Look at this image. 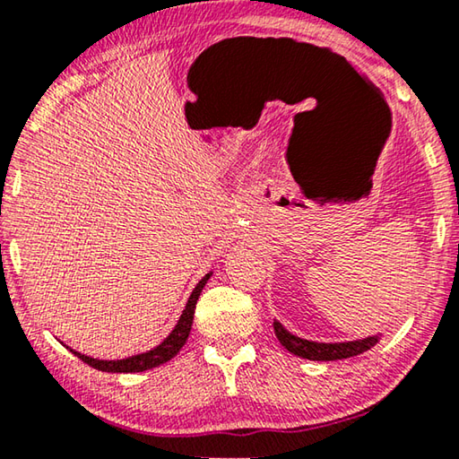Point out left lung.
I'll use <instances>...</instances> for the list:
<instances>
[{"label":"left lung","mask_w":459,"mask_h":459,"mask_svg":"<svg viewBox=\"0 0 459 459\" xmlns=\"http://www.w3.org/2000/svg\"><path fill=\"white\" fill-rule=\"evenodd\" d=\"M273 328H275V336L287 348V351L295 356H301V359H307V360L351 359V356L370 351V348L378 342L377 336H368L364 340L340 342V344H322V342H309V340L293 336V333L287 332L279 322H273Z\"/></svg>","instance_id":"left-lung-1"}]
</instances>
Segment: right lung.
I'll return each instance as SVG.
<instances>
[{"instance_id":"add662e5","label":"right lung","mask_w":459,"mask_h":459,"mask_svg":"<svg viewBox=\"0 0 459 459\" xmlns=\"http://www.w3.org/2000/svg\"><path fill=\"white\" fill-rule=\"evenodd\" d=\"M208 279H211V273L202 277L200 283L194 287L188 304H186V309L182 312L180 320H178L176 328L164 342H161L160 346H155L153 351L131 356V359H123V360H97V359H91V356H84V354L74 352V351H73V354L79 356V359L82 362H87L89 367L103 370V372H143V370L160 367V364H164L168 360H172L174 356L180 352V348L186 344V340H188V333L192 330V320H194V309H196V301L202 293V287L206 285Z\"/></svg>"}]
</instances>
